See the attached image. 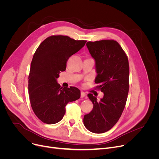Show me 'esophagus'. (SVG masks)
Masks as SVG:
<instances>
[{
	"label": "esophagus",
	"mask_w": 159,
	"mask_h": 159,
	"mask_svg": "<svg viewBox=\"0 0 159 159\" xmlns=\"http://www.w3.org/2000/svg\"><path fill=\"white\" fill-rule=\"evenodd\" d=\"M86 93L84 92V91H81L80 92V97L81 98H83V97H86Z\"/></svg>",
	"instance_id": "obj_1"
}]
</instances>
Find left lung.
<instances>
[{
  "instance_id": "8db88e82",
  "label": "left lung",
  "mask_w": 159,
  "mask_h": 159,
  "mask_svg": "<svg viewBox=\"0 0 159 159\" xmlns=\"http://www.w3.org/2000/svg\"><path fill=\"white\" fill-rule=\"evenodd\" d=\"M96 63L95 89L104 93L100 101L92 93L88 95L93 110L84 115V124L90 131L102 133L118 122L126 106L129 92V67L128 56L114 40H101L86 43Z\"/></svg>"
}]
</instances>
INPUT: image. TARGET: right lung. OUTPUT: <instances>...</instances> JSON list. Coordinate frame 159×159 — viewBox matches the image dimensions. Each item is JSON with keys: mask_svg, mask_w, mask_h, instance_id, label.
Listing matches in <instances>:
<instances>
[{"mask_svg": "<svg viewBox=\"0 0 159 159\" xmlns=\"http://www.w3.org/2000/svg\"><path fill=\"white\" fill-rule=\"evenodd\" d=\"M86 40H75L56 35L42 42L33 57L28 77L32 110L42 122L53 124L62 120L68 102L80 97L76 87L62 88L57 82L64 71L68 58L85 45Z\"/></svg>", "mask_w": 159, "mask_h": 159, "instance_id": "right-lung-1", "label": "right lung"}]
</instances>
